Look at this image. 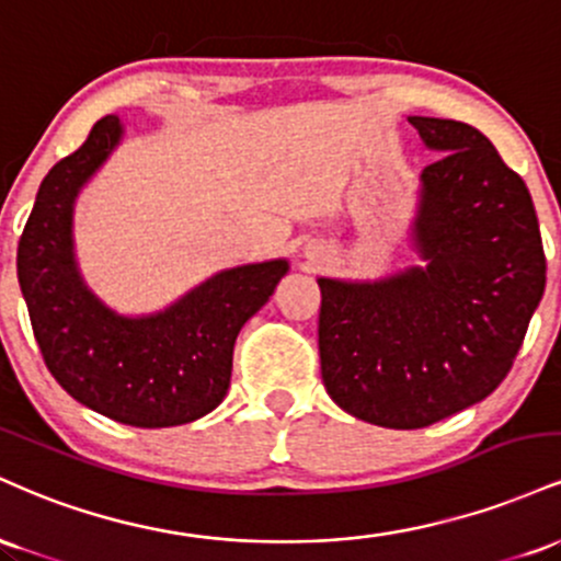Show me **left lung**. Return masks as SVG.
<instances>
[{"mask_svg": "<svg viewBox=\"0 0 561 561\" xmlns=\"http://www.w3.org/2000/svg\"><path fill=\"white\" fill-rule=\"evenodd\" d=\"M443 152L422 171L414 244L424 268L371 282L319 279V356L330 398L390 430H420L504 382L543 298L530 192L478 128L414 115Z\"/></svg>", "mask_w": 561, "mask_h": 561, "instance_id": "1", "label": "left lung"}]
</instances>
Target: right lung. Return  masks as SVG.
<instances>
[{"label": "right lung", "instance_id": "1", "mask_svg": "<svg viewBox=\"0 0 561 561\" xmlns=\"http://www.w3.org/2000/svg\"><path fill=\"white\" fill-rule=\"evenodd\" d=\"M118 139L121 121L107 115L44 176L18 242V282L38 351L62 390L107 420L173 427L224 401L237 334L287 274V261L216 274L156 317L126 319L102 306L76 268L70 216Z\"/></svg>", "mask_w": 561, "mask_h": 561}]
</instances>
